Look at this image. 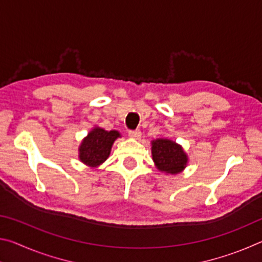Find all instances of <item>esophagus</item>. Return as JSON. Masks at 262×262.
Returning a JSON list of instances; mask_svg holds the SVG:
<instances>
[{
  "mask_svg": "<svg viewBox=\"0 0 262 262\" xmlns=\"http://www.w3.org/2000/svg\"><path fill=\"white\" fill-rule=\"evenodd\" d=\"M128 135H129V137H132V139L139 140L140 137H141V130H139V129L129 130V132H128Z\"/></svg>",
  "mask_w": 262,
  "mask_h": 262,
  "instance_id": "obj_1",
  "label": "esophagus"
}]
</instances>
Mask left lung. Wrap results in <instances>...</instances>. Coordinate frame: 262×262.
Segmentation results:
<instances>
[{
  "instance_id": "1",
  "label": "left lung",
  "mask_w": 262,
  "mask_h": 262,
  "mask_svg": "<svg viewBox=\"0 0 262 262\" xmlns=\"http://www.w3.org/2000/svg\"><path fill=\"white\" fill-rule=\"evenodd\" d=\"M151 154L155 165L165 173H180L187 165L188 157L181 145L167 139H157L151 142Z\"/></svg>"
}]
</instances>
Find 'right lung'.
Listing matches in <instances>:
<instances>
[{
	"label": "right lung",
	"mask_w": 262,
	"mask_h": 262,
	"mask_svg": "<svg viewBox=\"0 0 262 262\" xmlns=\"http://www.w3.org/2000/svg\"><path fill=\"white\" fill-rule=\"evenodd\" d=\"M120 137L118 130H105L95 127L79 145L78 157L86 166L97 167L108 158L114 141Z\"/></svg>",
	"instance_id": "right-lung-1"
}]
</instances>
